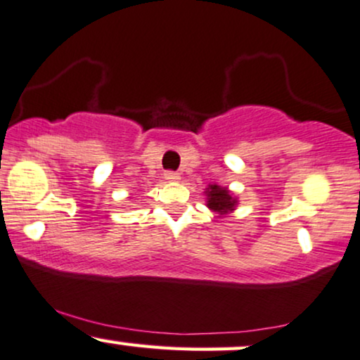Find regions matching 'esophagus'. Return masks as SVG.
<instances>
[{
  "mask_svg": "<svg viewBox=\"0 0 360 360\" xmlns=\"http://www.w3.org/2000/svg\"><path fill=\"white\" fill-rule=\"evenodd\" d=\"M165 180L167 181H180V175L175 172H167L165 173Z\"/></svg>",
  "mask_w": 360,
  "mask_h": 360,
  "instance_id": "esophagus-1",
  "label": "esophagus"
}]
</instances>
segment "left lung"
I'll list each match as a JSON object with an SVG mask.
<instances>
[{"label":"left lung","instance_id":"left-lung-1","mask_svg":"<svg viewBox=\"0 0 360 360\" xmlns=\"http://www.w3.org/2000/svg\"><path fill=\"white\" fill-rule=\"evenodd\" d=\"M205 200L207 207L219 217H226L227 214L234 212L236 207L239 204V198L234 195L227 187L212 184L205 188Z\"/></svg>","mask_w":360,"mask_h":360}]
</instances>
